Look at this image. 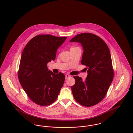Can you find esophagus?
I'll return each mask as SVG.
<instances>
[{
  "instance_id": "1",
  "label": "esophagus",
  "mask_w": 133,
  "mask_h": 133,
  "mask_svg": "<svg viewBox=\"0 0 133 133\" xmlns=\"http://www.w3.org/2000/svg\"><path fill=\"white\" fill-rule=\"evenodd\" d=\"M70 77H71V76H70V75H65V79H66V80H67L68 78Z\"/></svg>"
}]
</instances>
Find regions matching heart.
Segmentation results:
<instances>
[{"mask_svg": "<svg viewBox=\"0 0 133 133\" xmlns=\"http://www.w3.org/2000/svg\"><path fill=\"white\" fill-rule=\"evenodd\" d=\"M77 48V47H72L70 49H74V48Z\"/></svg>", "mask_w": 133, "mask_h": 133, "instance_id": "heart-1", "label": "heart"}]
</instances>
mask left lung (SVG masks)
Listing matches in <instances>:
<instances>
[{
	"label": "left lung",
	"instance_id": "8db88e82",
	"mask_svg": "<svg viewBox=\"0 0 133 133\" xmlns=\"http://www.w3.org/2000/svg\"><path fill=\"white\" fill-rule=\"evenodd\" d=\"M70 42L79 43L83 46L81 63L86 66L88 72L85 81L74 76L76 83L71 87L74 98L83 106H94L104 98L113 79L109 49L101 37L91 33L78 34Z\"/></svg>",
	"mask_w": 133,
	"mask_h": 133
}]
</instances>
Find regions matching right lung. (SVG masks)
Here are the masks:
<instances>
[{
	"mask_svg": "<svg viewBox=\"0 0 133 133\" xmlns=\"http://www.w3.org/2000/svg\"><path fill=\"white\" fill-rule=\"evenodd\" d=\"M67 37L39 35L26 44L22 54L18 78L23 90L35 103L50 105L55 101L65 76L48 70L47 64L54 60L58 48Z\"/></svg>",
	"mask_w": 133,
	"mask_h": 133,
	"instance_id": "1",
	"label": "right lung"
}]
</instances>
